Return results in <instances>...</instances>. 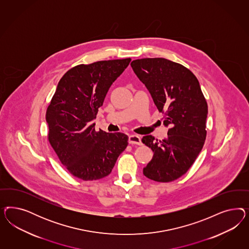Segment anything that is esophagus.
Here are the masks:
<instances>
[{"mask_svg":"<svg viewBox=\"0 0 249 249\" xmlns=\"http://www.w3.org/2000/svg\"><path fill=\"white\" fill-rule=\"evenodd\" d=\"M128 143L131 145H142V140L139 135H130L128 138Z\"/></svg>","mask_w":249,"mask_h":249,"instance_id":"obj_1","label":"esophagus"}]
</instances>
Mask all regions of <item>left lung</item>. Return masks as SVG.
I'll return each mask as SVG.
<instances>
[{"label": "left lung", "mask_w": 249, "mask_h": 249, "mask_svg": "<svg viewBox=\"0 0 249 249\" xmlns=\"http://www.w3.org/2000/svg\"><path fill=\"white\" fill-rule=\"evenodd\" d=\"M146 86L163 124L169 127L162 141L144 136L142 143L153 157L143 168L152 181L170 182L181 177L193 165L206 138L208 106L195 74L179 63L165 58H142L130 64Z\"/></svg>", "instance_id": "obj_1"}]
</instances>
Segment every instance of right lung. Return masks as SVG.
Returning a JSON list of instances; mask_svg holds the SVG:
<instances>
[{
  "label": "right lung",
  "mask_w": 249,
  "mask_h": 249,
  "mask_svg": "<svg viewBox=\"0 0 249 249\" xmlns=\"http://www.w3.org/2000/svg\"><path fill=\"white\" fill-rule=\"evenodd\" d=\"M130 60L98 61L70 68L47 107L48 142L61 163L78 179L93 181L107 176L128 146V136L96 131L92 121Z\"/></svg>",
  "instance_id": "1"
}]
</instances>
